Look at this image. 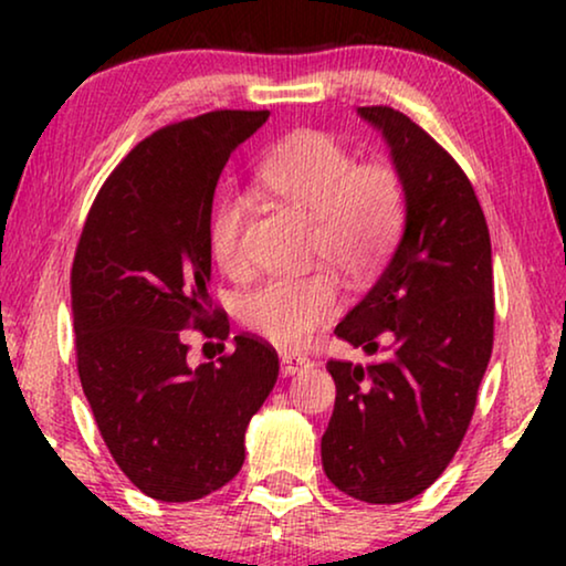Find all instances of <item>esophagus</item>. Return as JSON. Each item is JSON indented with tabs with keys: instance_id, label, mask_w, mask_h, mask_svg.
I'll use <instances>...</instances> for the list:
<instances>
[{
	"instance_id": "obj_1",
	"label": "esophagus",
	"mask_w": 566,
	"mask_h": 566,
	"mask_svg": "<svg viewBox=\"0 0 566 566\" xmlns=\"http://www.w3.org/2000/svg\"><path fill=\"white\" fill-rule=\"evenodd\" d=\"M308 366H312V360H308L306 355L291 353V350H283L281 353V370H283V376H296L298 370H304Z\"/></svg>"
}]
</instances>
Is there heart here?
Returning a JSON list of instances; mask_svg holds the SVG:
<instances>
[{
	"instance_id": "obj_1",
	"label": "heart",
	"mask_w": 566,
	"mask_h": 566,
	"mask_svg": "<svg viewBox=\"0 0 566 566\" xmlns=\"http://www.w3.org/2000/svg\"><path fill=\"white\" fill-rule=\"evenodd\" d=\"M260 188L312 216L308 250L350 289H366L397 247L407 213V190L389 161H358L324 130H296L277 142L254 169ZM250 203L227 192L208 219V247L223 270L244 262L242 231ZM339 308V283L327 268L283 275L247 293L239 304L244 327L273 345H304Z\"/></svg>"
}]
</instances>
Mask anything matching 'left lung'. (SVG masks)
<instances>
[{
    "label": "left lung",
    "mask_w": 566,
    "mask_h": 566,
    "mask_svg": "<svg viewBox=\"0 0 566 566\" xmlns=\"http://www.w3.org/2000/svg\"><path fill=\"white\" fill-rule=\"evenodd\" d=\"M381 130L407 190L394 258L335 335L368 366L329 360L337 397L322 467L370 505L412 500L443 474L467 436L494 343L490 229L451 154L405 113L358 107Z\"/></svg>",
    "instance_id": "1"
}]
</instances>
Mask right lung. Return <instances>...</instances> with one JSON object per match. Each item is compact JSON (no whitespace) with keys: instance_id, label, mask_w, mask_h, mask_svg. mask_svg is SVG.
Listing matches in <instances>:
<instances>
[{"instance_id":"add662e5","label":"right lung","mask_w":566,"mask_h":566,"mask_svg":"<svg viewBox=\"0 0 566 566\" xmlns=\"http://www.w3.org/2000/svg\"><path fill=\"white\" fill-rule=\"evenodd\" d=\"M268 111H213L159 128L99 188L72 265L76 370L107 451L144 494L206 497L239 474L244 430L273 391L277 353L237 335L188 363V332L227 339L211 308L208 219L221 169Z\"/></svg>"}]
</instances>
